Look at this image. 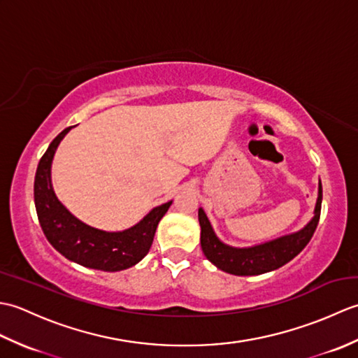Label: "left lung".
<instances>
[{"label":"left lung","instance_id":"8db88e82","mask_svg":"<svg viewBox=\"0 0 358 358\" xmlns=\"http://www.w3.org/2000/svg\"><path fill=\"white\" fill-rule=\"evenodd\" d=\"M322 183L318 187V200L315 215L310 223L295 234L277 238L260 246L238 249L226 246L220 241L203 209H199V220L201 226V249L210 263L218 269L234 273V275H260V273L278 269L299 255L313 238L317 229L322 210Z\"/></svg>","mask_w":358,"mask_h":358}]
</instances>
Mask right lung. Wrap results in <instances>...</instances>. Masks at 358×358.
Returning <instances> with one entry per match:
<instances>
[{
    "instance_id": "right-lung-1",
    "label": "right lung",
    "mask_w": 358,
    "mask_h": 358,
    "mask_svg": "<svg viewBox=\"0 0 358 358\" xmlns=\"http://www.w3.org/2000/svg\"><path fill=\"white\" fill-rule=\"evenodd\" d=\"M71 129L72 126L66 127L53 138L36 167L34 196L41 229L50 245L67 260L106 272L131 268L149 252L159 220L172 201L152 209L138 224L123 232H104L75 218L58 201L50 181L53 154Z\"/></svg>"
}]
</instances>
